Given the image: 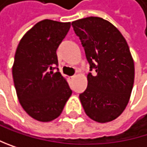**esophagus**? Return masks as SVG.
I'll use <instances>...</instances> for the list:
<instances>
[{"label":"esophagus","mask_w":147,"mask_h":147,"mask_svg":"<svg viewBox=\"0 0 147 147\" xmlns=\"http://www.w3.org/2000/svg\"><path fill=\"white\" fill-rule=\"evenodd\" d=\"M76 77V75H74V76H72V79H74Z\"/></svg>","instance_id":"1"}]
</instances>
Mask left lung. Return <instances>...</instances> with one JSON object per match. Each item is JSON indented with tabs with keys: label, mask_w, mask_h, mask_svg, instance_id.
I'll return each mask as SVG.
<instances>
[{
	"label": "left lung",
	"mask_w": 147,
	"mask_h": 147,
	"mask_svg": "<svg viewBox=\"0 0 147 147\" xmlns=\"http://www.w3.org/2000/svg\"><path fill=\"white\" fill-rule=\"evenodd\" d=\"M72 26L84 47L90 70L80 100L87 116L98 123L117 118L125 109L134 83V61L121 32L109 21L90 16Z\"/></svg>",
	"instance_id": "obj_1"
}]
</instances>
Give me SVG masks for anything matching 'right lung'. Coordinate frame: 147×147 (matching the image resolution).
Masks as SVG:
<instances>
[{
  "mask_svg": "<svg viewBox=\"0 0 147 147\" xmlns=\"http://www.w3.org/2000/svg\"><path fill=\"white\" fill-rule=\"evenodd\" d=\"M71 23L45 19L36 24L21 38L12 75L17 98L32 118L51 122L62 113L72 90L59 72L56 51Z\"/></svg>",
  "mask_w": 147,
  "mask_h": 147,
  "instance_id": "obj_1",
  "label": "right lung"
}]
</instances>
